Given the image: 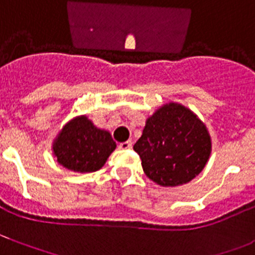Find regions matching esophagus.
Wrapping results in <instances>:
<instances>
[{
    "label": "esophagus",
    "instance_id": "obj_1",
    "mask_svg": "<svg viewBox=\"0 0 255 255\" xmlns=\"http://www.w3.org/2000/svg\"><path fill=\"white\" fill-rule=\"evenodd\" d=\"M119 147H121V149H131V147H132V142H131V141H126V142H121V144H119Z\"/></svg>",
    "mask_w": 255,
    "mask_h": 255
}]
</instances>
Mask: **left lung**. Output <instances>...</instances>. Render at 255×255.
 <instances>
[{"instance_id": "left-lung-1", "label": "left lung", "mask_w": 255, "mask_h": 255, "mask_svg": "<svg viewBox=\"0 0 255 255\" xmlns=\"http://www.w3.org/2000/svg\"><path fill=\"white\" fill-rule=\"evenodd\" d=\"M133 150L150 180L162 187H177L204 170L211 153V137L193 111L170 102L147 118Z\"/></svg>"}]
</instances>
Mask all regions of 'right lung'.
<instances>
[{"label": "right lung", "instance_id": "obj_1", "mask_svg": "<svg viewBox=\"0 0 255 255\" xmlns=\"http://www.w3.org/2000/svg\"><path fill=\"white\" fill-rule=\"evenodd\" d=\"M115 147L110 132L80 115L62 128L53 142V153L63 167L84 174L100 170Z\"/></svg>", "mask_w": 255, "mask_h": 255}]
</instances>
